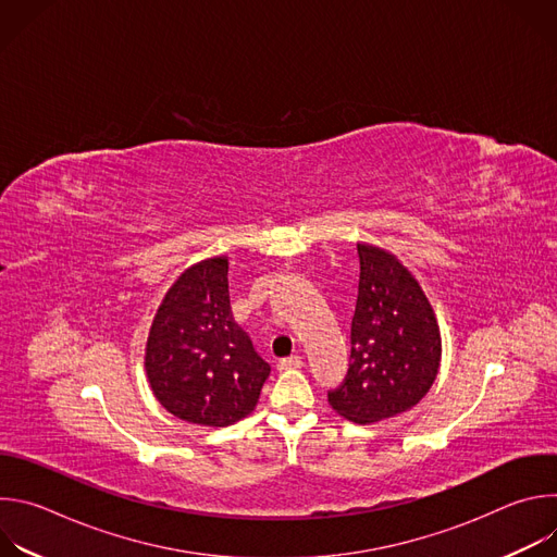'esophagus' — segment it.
<instances>
[{"instance_id":"obj_1","label":"esophagus","mask_w":557,"mask_h":557,"mask_svg":"<svg viewBox=\"0 0 557 557\" xmlns=\"http://www.w3.org/2000/svg\"><path fill=\"white\" fill-rule=\"evenodd\" d=\"M299 368H304V359L299 355H293V357H286V359L277 361V370H299Z\"/></svg>"}]
</instances>
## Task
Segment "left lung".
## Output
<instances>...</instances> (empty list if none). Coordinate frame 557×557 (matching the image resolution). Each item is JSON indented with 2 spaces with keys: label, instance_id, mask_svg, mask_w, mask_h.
Here are the masks:
<instances>
[{
  "label": "left lung",
  "instance_id": "obj_1",
  "mask_svg": "<svg viewBox=\"0 0 557 557\" xmlns=\"http://www.w3.org/2000/svg\"><path fill=\"white\" fill-rule=\"evenodd\" d=\"M359 295L350 326V366L329 389L335 412L376 423L414 408L441 361L434 310L412 273L383 249L357 245Z\"/></svg>",
  "mask_w": 557,
  "mask_h": 557
}]
</instances>
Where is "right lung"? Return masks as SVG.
I'll return each instance as SVG.
<instances>
[{
    "label": "right lung",
    "mask_w": 557,
    "mask_h": 557,
    "mask_svg": "<svg viewBox=\"0 0 557 557\" xmlns=\"http://www.w3.org/2000/svg\"><path fill=\"white\" fill-rule=\"evenodd\" d=\"M226 258L185 271L158 308L145 370L161 406L174 417L226 428L258 404L271 366L235 324Z\"/></svg>",
    "instance_id": "add662e5"
}]
</instances>
